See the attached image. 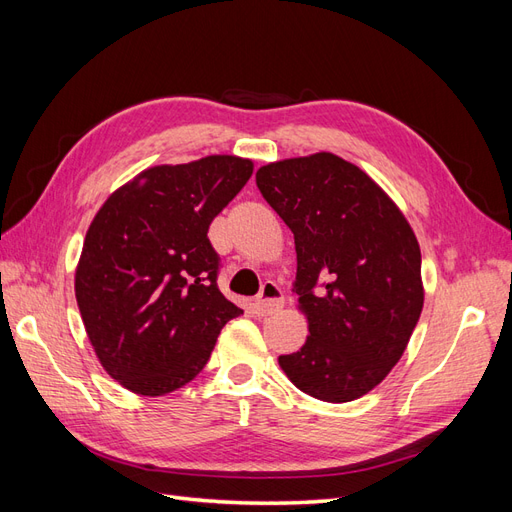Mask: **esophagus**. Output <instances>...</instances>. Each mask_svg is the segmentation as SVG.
<instances>
[{
    "instance_id": "34e87169",
    "label": "esophagus",
    "mask_w": 512,
    "mask_h": 512,
    "mask_svg": "<svg viewBox=\"0 0 512 512\" xmlns=\"http://www.w3.org/2000/svg\"><path fill=\"white\" fill-rule=\"evenodd\" d=\"M284 307V294L280 290V286H277L275 282H265L258 292V297L254 301V309L256 314L260 316H269V314H275L277 309Z\"/></svg>"
}]
</instances>
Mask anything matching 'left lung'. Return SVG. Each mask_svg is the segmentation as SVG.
<instances>
[{
	"mask_svg": "<svg viewBox=\"0 0 512 512\" xmlns=\"http://www.w3.org/2000/svg\"><path fill=\"white\" fill-rule=\"evenodd\" d=\"M262 198L294 235L301 350L280 367L303 393L344 404L397 365L421 318V250L380 185L333 153L262 166Z\"/></svg>",
	"mask_w": 512,
	"mask_h": 512,
	"instance_id": "1",
	"label": "left lung"
}]
</instances>
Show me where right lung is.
I'll return each instance as SVG.
<instances>
[{"label": "right lung", "mask_w": 512, "mask_h": 512, "mask_svg": "<svg viewBox=\"0 0 512 512\" xmlns=\"http://www.w3.org/2000/svg\"><path fill=\"white\" fill-rule=\"evenodd\" d=\"M252 160L207 156L153 166L108 196L76 267V303L108 376L138 395L181 389L209 361L224 324L243 314L218 288L209 226Z\"/></svg>", "instance_id": "obj_1"}]
</instances>
